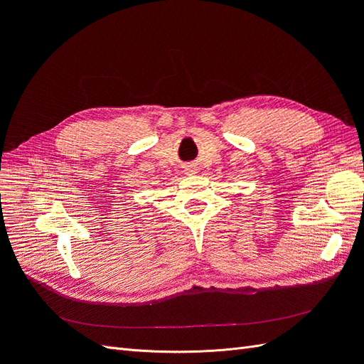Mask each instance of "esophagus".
<instances>
[{
	"label": "esophagus",
	"mask_w": 364,
	"mask_h": 364,
	"mask_svg": "<svg viewBox=\"0 0 364 364\" xmlns=\"http://www.w3.org/2000/svg\"><path fill=\"white\" fill-rule=\"evenodd\" d=\"M185 174L186 176H193V174H196L197 173V168L196 167H193V165H188V167H185Z\"/></svg>",
	"instance_id": "obj_1"
}]
</instances>
